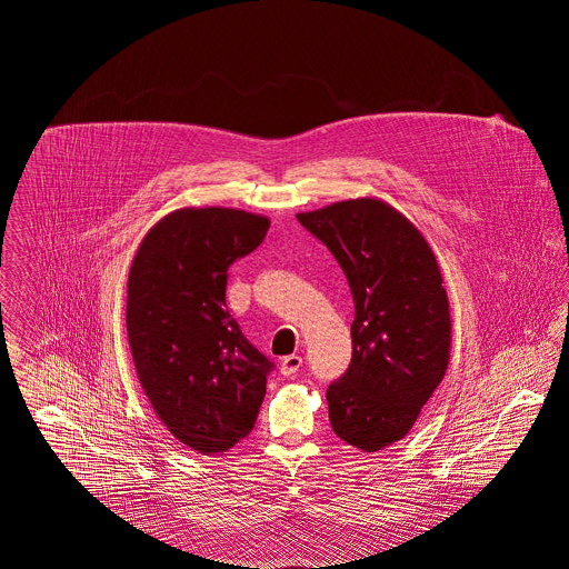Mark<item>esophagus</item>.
Segmentation results:
<instances>
[{
  "mask_svg": "<svg viewBox=\"0 0 569 569\" xmlns=\"http://www.w3.org/2000/svg\"><path fill=\"white\" fill-rule=\"evenodd\" d=\"M300 367H302V358L298 353H292L281 360L279 371H281V376H295Z\"/></svg>",
  "mask_w": 569,
  "mask_h": 569,
  "instance_id": "1",
  "label": "esophagus"
}]
</instances>
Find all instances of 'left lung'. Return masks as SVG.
Returning <instances> with one entry per match:
<instances>
[{"label":"left lung","instance_id":"1","mask_svg":"<svg viewBox=\"0 0 569 569\" xmlns=\"http://www.w3.org/2000/svg\"><path fill=\"white\" fill-rule=\"evenodd\" d=\"M297 219L346 272L356 309L352 362L326 390L330 427L378 452L406 437L446 376L452 322L441 271L420 230L376 198Z\"/></svg>","mask_w":569,"mask_h":569}]
</instances>
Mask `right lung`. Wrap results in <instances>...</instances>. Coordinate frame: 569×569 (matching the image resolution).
Wrapping results in <instances>:
<instances>
[{"label": "right lung", "instance_id": "1", "mask_svg": "<svg viewBox=\"0 0 569 569\" xmlns=\"http://www.w3.org/2000/svg\"><path fill=\"white\" fill-rule=\"evenodd\" d=\"M271 221L237 209H179L142 239L128 277V341L158 418L200 455L230 450L256 425L271 360L226 309L232 262Z\"/></svg>", "mask_w": 569, "mask_h": 569}]
</instances>
